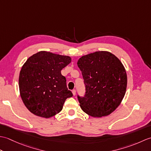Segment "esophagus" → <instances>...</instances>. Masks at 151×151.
<instances>
[{"label":"esophagus","mask_w":151,"mask_h":151,"mask_svg":"<svg viewBox=\"0 0 151 151\" xmlns=\"http://www.w3.org/2000/svg\"><path fill=\"white\" fill-rule=\"evenodd\" d=\"M72 93H73V95H76V90H75V89H73V90L72 91Z\"/></svg>","instance_id":"obj_1"}]
</instances>
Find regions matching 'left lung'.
<instances>
[{"label":"left lung","instance_id":"left-lung-1","mask_svg":"<svg viewBox=\"0 0 151 151\" xmlns=\"http://www.w3.org/2000/svg\"><path fill=\"white\" fill-rule=\"evenodd\" d=\"M86 86L78 99L82 110L93 117L106 116L116 109L126 93L127 76L121 61L108 51L82 56L77 62Z\"/></svg>","mask_w":151,"mask_h":151}]
</instances>
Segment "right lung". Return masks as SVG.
Segmentation results:
<instances>
[{
    "mask_svg": "<svg viewBox=\"0 0 151 151\" xmlns=\"http://www.w3.org/2000/svg\"><path fill=\"white\" fill-rule=\"evenodd\" d=\"M70 62L69 56L40 51L24 63L19 74V91L31 113L49 118L62 111L66 99L73 96L61 74Z\"/></svg>",
    "mask_w": 151,
    "mask_h": 151,
    "instance_id": "add662e5",
    "label": "right lung"
}]
</instances>
